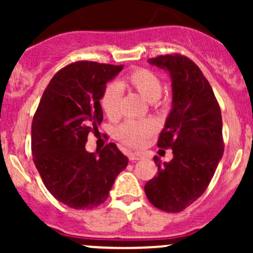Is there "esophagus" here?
Masks as SVG:
<instances>
[{"label":"esophagus","mask_w":253,"mask_h":253,"mask_svg":"<svg viewBox=\"0 0 253 253\" xmlns=\"http://www.w3.org/2000/svg\"><path fill=\"white\" fill-rule=\"evenodd\" d=\"M143 155L141 154V153H129L128 154V159L129 160H139L142 159Z\"/></svg>","instance_id":"1"}]
</instances>
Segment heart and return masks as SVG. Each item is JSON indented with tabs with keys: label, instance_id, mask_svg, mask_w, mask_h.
<instances>
[{
	"label": "heart",
	"instance_id": "obj_1",
	"mask_svg": "<svg viewBox=\"0 0 253 253\" xmlns=\"http://www.w3.org/2000/svg\"><path fill=\"white\" fill-rule=\"evenodd\" d=\"M125 89H134L145 100L153 103L162 95L163 83L160 78L152 71L137 68L119 79L117 83L109 84L104 89L100 104L106 116L110 119H115L120 115L121 90H125ZM154 131L155 125L149 120H141V121L129 120L117 128V136L126 144L139 147Z\"/></svg>",
	"mask_w": 253,
	"mask_h": 253
}]
</instances>
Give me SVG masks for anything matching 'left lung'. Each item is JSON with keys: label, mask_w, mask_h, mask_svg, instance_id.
<instances>
[{"label": "left lung", "mask_w": 253, "mask_h": 253, "mask_svg": "<svg viewBox=\"0 0 253 253\" xmlns=\"http://www.w3.org/2000/svg\"><path fill=\"white\" fill-rule=\"evenodd\" d=\"M148 62L171 78V110L158 147L171 148L174 157L163 164L154 158L158 175L144 191L153 206L177 213L202 196L223 157L221 112L211 84L190 58L165 55Z\"/></svg>", "instance_id": "8db88e82"}]
</instances>
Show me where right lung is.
Instances as JSON below:
<instances>
[{
  "mask_svg": "<svg viewBox=\"0 0 253 253\" xmlns=\"http://www.w3.org/2000/svg\"><path fill=\"white\" fill-rule=\"evenodd\" d=\"M124 66L79 61L58 71L42 96L32 124L34 164L48 192L75 209L105 202L128 159L114 143L89 153L85 142L103 121L100 98Z\"/></svg>",
  "mask_w": 253,
  "mask_h": 253,
  "instance_id": "obj_1",
  "label": "right lung"
}]
</instances>
